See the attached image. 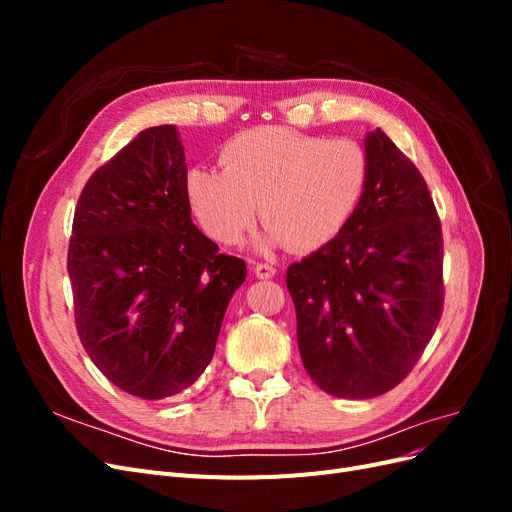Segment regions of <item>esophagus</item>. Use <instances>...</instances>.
Masks as SVG:
<instances>
[{"instance_id":"34e87169","label":"esophagus","mask_w":512,"mask_h":512,"mask_svg":"<svg viewBox=\"0 0 512 512\" xmlns=\"http://www.w3.org/2000/svg\"><path fill=\"white\" fill-rule=\"evenodd\" d=\"M254 273L256 277H260V280H269V277L277 273V269L269 265V262H254Z\"/></svg>"}]
</instances>
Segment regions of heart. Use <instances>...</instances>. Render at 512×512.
Segmentation results:
<instances>
[{
  "label": "heart",
  "mask_w": 512,
  "mask_h": 512,
  "mask_svg": "<svg viewBox=\"0 0 512 512\" xmlns=\"http://www.w3.org/2000/svg\"><path fill=\"white\" fill-rule=\"evenodd\" d=\"M222 170L192 168L185 194L207 235L237 243L260 218L269 243L314 252L346 228L369 179L365 149L350 138L256 128L228 141Z\"/></svg>",
  "instance_id": "b5f03b06"
}]
</instances>
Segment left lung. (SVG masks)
Instances as JSON below:
<instances>
[{
	"label": "left lung",
	"mask_w": 512,
	"mask_h": 512,
	"mask_svg": "<svg viewBox=\"0 0 512 512\" xmlns=\"http://www.w3.org/2000/svg\"><path fill=\"white\" fill-rule=\"evenodd\" d=\"M369 179L339 235L286 271L303 367L335 397H378L404 380L442 318V226L423 175L382 130Z\"/></svg>",
	"instance_id": "obj_1"
}]
</instances>
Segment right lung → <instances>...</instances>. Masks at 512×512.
<instances>
[{"label": "right lung", "mask_w": 512, "mask_h": 512, "mask_svg": "<svg viewBox=\"0 0 512 512\" xmlns=\"http://www.w3.org/2000/svg\"><path fill=\"white\" fill-rule=\"evenodd\" d=\"M175 126L138 132L89 177L68 247L76 333L121 391L164 399L211 363L241 258L190 218Z\"/></svg>", "instance_id": "obj_1"}]
</instances>
